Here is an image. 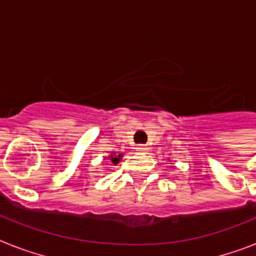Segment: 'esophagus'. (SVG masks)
<instances>
[{
	"label": "esophagus",
	"mask_w": 256,
	"mask_h": 256,
	"mask_svg": "<svg viewBox=\"0 0 256 256\" xmlns=\"http://www.w3.org/2000/svg\"><path fill=\"white\" fill-rule=\"evenodd\" d=\"M136 150H138V152H148V144H138V146H136Z\"/></svg>",
	"instance_id": "obj_1"
}]
</instances>
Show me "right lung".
<instances>
[{"label": "right lung", "mask_w": 256, "mask_h": 256, "mask_svg": "<svg viewBox=\"0 0 256 256\" xmlns=\"http://www.w3.org/2000/svg\"><path fill=\"white\" fill-rule=\"evenodd\" d=\"M108 158H110V160H112V164H116L120 160V158H122V154H118V156H116V154L112 152V156H108Z\"/></svg>", "instance_id": "1"}]
</instances>
